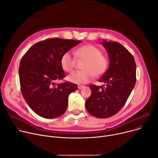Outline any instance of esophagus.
<instances>
[{
    "instance_id": "obj_1",
    "label": "esophagus",
    "mask_w": 158,
    "mask_h": 158,
    "mask_svg": "<svg viewBox=\"0 0 158 158\" xmlns=\"http://www.w3.org/2000/svg\"><path fill=\"white\" fill-rule=\"evenodd\" d=\"M83 88H85V86H83V85H78V89H82Z\"/></svg>"
}]
</instances>
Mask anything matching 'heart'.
<instances>
[{
  "mask_svg": "<svg viewBox=\"0 0 158 158\" xmlns=\"http://www.w3.org/2000/svg\"><path fill=\"white\" fill-rule=\"evenodd\" d=\"M73 55L67 51L62 55L60 64L65 72H70L76 65L77 59L85 60L82 65V70L73 72L67 77L68 80L75 84H85L92 80L93 76L98 77L106 72L109 61L107 58L102 54L101 50L91 44L82 46L74 51Z\"/></svg>",
  "mask_w": 158,
  "mask_h": 158,
  "instance_id": "heart-1",
  "label": "heart"
}]
</instances>
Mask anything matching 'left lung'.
I'll return each mask as SVG.
<instances>
[{"mask_svg":"<svg viewBox=\"0 0 158 158\" xmlns=\"http://www.w3.org/2000/svg\"><path fill=\"white\" fill-rule=\"evenodd\" d=\"M109 55L108 70L99 82L106 85L89 86L91 96L85 102L87 111L98 118H107L124 106L136 83V64L130 51L118 42L103 40Z\"/></svg>","mask_w":158,"mask_h":158,"instance_id":"obj_1","label":"left lung"}]
</instances>
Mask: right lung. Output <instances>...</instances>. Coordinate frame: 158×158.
Returning <instances> with one entry per match:
<instances>
[{
    "label": "right lung",
    "mask_w": 158,
    "mask_h": 158,
    "mask_svg": "<svg viewBox=\"0 0 158 158\" xmlns=\"http://www.w3.org/2000/svg\"><path fill=\"white\" fill-rule=\"evenodd\" d=\"M81 42L51 38L30 47L21 59L19 67L20 89L23 97L35 113L52 119L64 114L69 94L77 86L69 81L55 84L65 77L60 59L64 52Z\"/></svg>",
    "instance_id": "1"
}]
</instances>
